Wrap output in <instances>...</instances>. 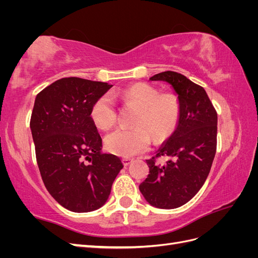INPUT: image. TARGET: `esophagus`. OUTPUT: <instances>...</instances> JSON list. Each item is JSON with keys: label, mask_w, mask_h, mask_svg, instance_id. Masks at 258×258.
Masks as SVG:
<instances>
[{"label": "esophagus", "mask_w": 258, "mask_h": 258, "mask_svg": "<svg viewBox=\"0 0 258 258\" xmlns=\"http://www.w3.org/2000/svg\"><path fill=\"white\" fill-rule=\"evenodd\" d=\"M132 161V159L131 158H128V157H124V158H122V163H123V166H129L130 165V162Z\"/></svg>", "instance_id": "esophagus-1"}]
</instances>
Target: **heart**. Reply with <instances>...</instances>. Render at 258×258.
<instances>
[{
	"mask_svg": "<svg viewBox=\"0 0 258 258\" xmlns=\"http://www.w3.org/2000/svg\"><path fill=\"white\" fill-rule=\"evenodd\" d=\"M116 96V92H112ZM110 93L98 98L92 104L90 117L99 129L111 128L116 119L115 101ZM124 102L138 107L132 129L118 128L104 138L106 150L121 157H131L146 152L151 137L161 141L172 134L179 117V102L173 93H160L152 85L139 83L120 92Z\"/></svg>",
	"mask_w": 258,
	"mask_h": 258,
	"instance_id": "b5f03b06",
	"label": "heart"
}]
</instances>
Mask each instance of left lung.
<instances>
[{"label":"left lung","mask_w":258,"mask_h":258,"mask_svg":"<svg viewBox=\"0 0 258 258\" xmlns=\"http://www.w3.org/2000/svg\"><path fill=\"white\" fill-rule=\"evenodd\" d=\"M150 81L171 85L179 102V117L172 135L156 156L146 160L150 174L139 188L145 200L159 209H175L188 202L205 184L216 153L217 114L206 90L186 76L166 71ZM170 159L161 166L155 158Z\"/></svg>","instance_id":"8db88e82"}]
</instances>
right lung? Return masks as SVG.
<instances>
[{
	"label": "right lung",
	"instance_id": "1",
	"mask_svg": "<svg viewBox=\"0 0 258 258\" xmlns=\"http://www.w3.org/2000/svg\"><path fill=\"white\" fill-rule=\"evenodd\" d=\"M113 85L66 77L35 98L30 128L45 187L59 205L84 213L102 207L122 169L115 155L104 154L90 117L95 101Z\"/></svg>",
	"mask_w": 258,
	"mask_h": 258
}]
</instances>
